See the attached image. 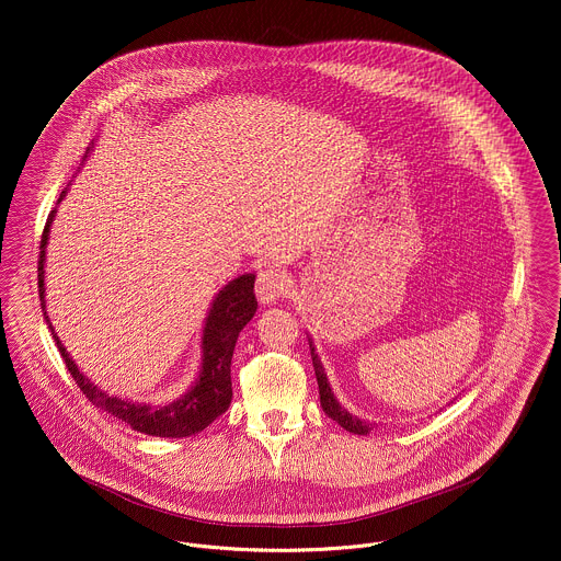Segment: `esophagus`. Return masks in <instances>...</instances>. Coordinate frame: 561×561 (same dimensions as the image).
Returning a JSON list of instances; mask_svg holds the SVG:
<instances>
[{"instance_id":"esophagus-1","label":"esophagus","mask_w":561,"mask_h":561,"mask_svg":"<svg viewBox=\"0 0 561 561\" xmlns=\"http://www.w3.org/2000/svg\"><path fill=\"white\" fill-rule=\"evenodd\" d=\"M290 288V279L282 268L263 267L256 275V296L263 305L284 298Z\"/></svg>"}]
</instances>
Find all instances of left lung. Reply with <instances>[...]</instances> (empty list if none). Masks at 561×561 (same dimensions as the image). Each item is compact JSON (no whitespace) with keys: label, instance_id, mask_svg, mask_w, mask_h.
Returning a JSON list of instances; mask_svg holds the SVG:
<instances>
[{"label":"left lung","instance_id":"left-lung-1","mask_svg":"<svg viewBox=\"0 0 561 561\" xmlns=\"http://www.w3.org/2000/svg\"><path fill=\"white\" fill-rule=\"evenodd\" d=\"M309 347H311L313 370H316L318 385H320V401L323 412H325L332 421H336L341 427L347 428L348 433H355V435H368V433L374 428L373 423H366V421H362V419L353 416L351 412H347V410L339 403V400H336V398H334V393H332V389H330L328 376L323 373L321 359L318 357V353H316V345H313V341H311V339H309Z\"/></svg>","mask_w":561,"mask_h":561}]
</instances>
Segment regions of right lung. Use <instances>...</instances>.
Segmentation results:
<instances>
[{"label":"right lung","instance_id":"right-lung-1","mask_svg":"<svg viewBox=\"0 0 561 561\" xmlns=\"http://www.w3.org/2000/svg\"><path fill=\"white\" fill-rule=\"evenodd\" d=\"M94 151V142L83 153V161L90 158ZM83 165V163H81ZM69 187L65 188L56 204L62 202ZM56 208L48 214L42 243H39V261H37V286H39V300L44 320L48 323V330L53 332L54 343L60 351L67 370L78 382L83 396L92 401V405L101 408L103 412L111 414L113 419L130 425V428L153 435V437H188L208 427L214 419H218L231 403L233 389H231V357L238 343L243 325L254 318L256 313V296H254V273H243L240 277L231 279L227 286H222L214 296L208 318L202 332V366L195 382L191 385L185 396L176 398L170 403H140V401L122 400L117 396H108L101 387H96L88 376L80 373L73 357L62 347L60 339L54 332L53 321L46 313V245L50 240V227H53Z\"/></svg>","mask_w":561,"mask_h":561}]
</instances>
